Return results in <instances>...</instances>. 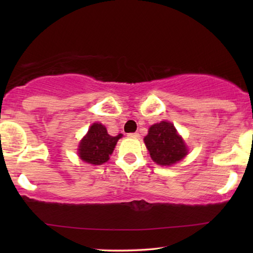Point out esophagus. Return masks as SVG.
Returning <instances> with one entry per match:
<instances>
[{"label": "esophagus", "mask_w": 253, "mask_h": 253, "mask_svg": "<svg viewBox=\"0 0 253 253\" xmlns=\"http://www.w3.org/2000/svg\"><path fill=\"white\" fill-rule=\"evenodd\" d=\"M127 136L128 137H131V138H138L139 134H138V132H130V134H128Z\"/></svg>", "instance_id": "1"}]
</instances>
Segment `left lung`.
<instances>
[{"label": "left lung", "mask_w": 253, "mask_h": 253, "mask_svg": "<svg viewBox=\"0 0 253 253\" xmlns=\"http://www.w3.org/2000/svg\"><path fill=\"white\" fill-rule=\"evenodd\" d=\"M144 143L152 160L158 165L170 166L182 161L188 149L176 128L169 122L154 124L145 136Z\"/></svg>", "instance_id": "8db88e82"}]
</instances>
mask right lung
I'll return each instance as SVG.
<instances>
[{
    "mask_svg": "<svg viewBox=\"0 0 253 253\" xmlns=\"http://www.w3.org/2000/svg\"><path fill=\"white\" fill-rule=\"evenodd\" d=\"M123 135L110 136L100 123L92 124L78 147L80 160L92 165H101L109 160L119 138Z\"/></svg>",
    "mask_w": 253,
    "mask_h": 253,
    "instance_id": "obj_1",
    "label": "right lung"
}]
</instances>
